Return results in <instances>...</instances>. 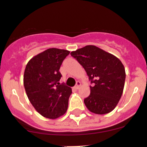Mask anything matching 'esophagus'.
<instances>
[{
	"instance_id": "1",
	"label": "esophagus",
	"mask_w": 147,
	"mask_h": 147,
	"mask_svg": "<svg viewBox=\"0 0 147 147\" xmlns=\"http://www.w3.org/2000/svg\"><path fill=\"white\" fill-rule=\"evenodd\" d=\"M80 86H81V82H79V81L77 82L76 85H75V89H79V88H80Z\"/></svg>"
}]
</instances>
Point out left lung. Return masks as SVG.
Instances as JSON below:
<instances>
[{
  "instance_id": "left-lung-1",
  "label": "left lung",
  "mask_w": 147,
  "mask_h": 147,
  "mask_svg": "<svg viewBox=\"0 0 147 147\" xmlns=\"http://www.w3.org/2000/svg\"><path fill=\"white\" fill-rule=\"evenodd\" d=\"M75 58L84 68L91 93L84 100L91 112L105 114L112 112L123 93L125 80L124 66L118 58L93 45L72 51Z\"/></svg>"
}]
</instances>
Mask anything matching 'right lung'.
I'll return each instance as SVG.
<instances>
[{
  "label": "right lung",
  "instance_id": "right-lung-1",
  "mask_svg": "<svg viewBox=\"0 0 147 147\" xmlns=\"http://www.w3.org/2000/svg\"><path fill=\"white\" fill-rule=\"evenodd\" d=\"M70 54L67 50L51 48L30 59L24 71V85L29 100L37 112L48 119L63 115L72 89L60 84L59 69Z\"/></svg>",
  "mask_w": 147,
  "mask_h": 147
}]
</instances>
